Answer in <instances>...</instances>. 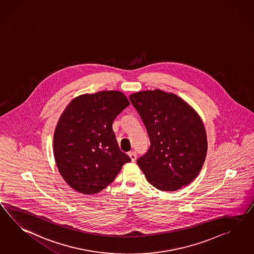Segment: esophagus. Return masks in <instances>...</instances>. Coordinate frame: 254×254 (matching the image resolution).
<instances>
[{"label":"esophagus","mask_w":254,"mask_h":254,"mask_svg":"<svg viewBox=\"0 0 254 254\" xmlns=\"http://www.w3.org/2000/svg\"><path fill=\"white\" fill-rule=\"evenodd\" d=\"M128 155H129V157H130L132 162H135V161H136V159H137V153H136L135 151L128 152Z\"/></svg>","instance_id":"esophagus-1"}]
</instances>
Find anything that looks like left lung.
Listing matches in <instances>:
<instances>
[{
	"instance_id": "left-lung-1",
	"label": "left lung",
	"mask_w": 254,
	"mask_h": 254,
	"mask_svg": "<svg viewBox=\"0 0 254 254\" xmlns=\"http://www.w3.org/2000/svg\"><path fill=\"white\" fill-rule=\"evenodd\" d=\"M148 132L151 146L137 160L148 182L175 191L197 178L205 161L207 136L197 112L174 93L143 90L129 96Z\"/></svg>"
}]
</instances>
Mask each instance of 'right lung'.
<instances>
[{
    "label": "right lung",
    "mask_w": 254,
    "mask_h": 254,
    "mask_svg": "<svg viewBox=\"0 0 254 254\" xmlns=\"http://www.w3.org/2000/svg\"><path fill=\"white\" fill-rule=\"evenodd\" d=\"M129 102L105 90L72 100L55 128L54 154L63 179L84 194L102 191L130 158L119 149L113 122Z\"/></svg>",
    "instance_id": "obj_1"
}]
</instances>
